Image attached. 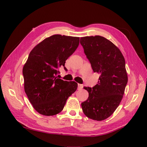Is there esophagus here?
<instances>
[{"label":"esophagus","instance_id":"1","mask_svg":"<svg viewBox=\"0 0 147 147\" xmlns=\"http://www.w3.org/2000/svg\"><path fill=\"white\" fill-rule=\"evenodd\" d=\"M83 88V85L82 84H78V90H82V89Z\"/></svg>","mask_w":147,"mask_h":147}]
</instances>
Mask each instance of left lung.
Wrapping results in <instances>:
<instances>
[{
  "instance_id": "left-lung-1",
  "label": "left lung",
  "mask_w": 147,
  "mask_h": 147,
  "mask_svg": "<svg viewBox=\"0 0 147 147\" xmlns=\"http://www.w3.org/2000/svg\"><path fill=\"white\" fill-rule=\"evenodd\" d=\"M80 43L94 72L100 76L94 87H84L89 92L82 103L84 114L102 121L112 115L121 102L127 83L125 60L119 48L104 37H84Z\"/></svg>"
}]
</instances>
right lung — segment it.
Returning <instances> with one entry per match:
<instances>
[{"label":"right lung","instance_id":"1","mask_svg":"<svg viewBox=\"0 0 147 147\" xmlns=\"http://www.w3.org/2000/svg\"><path fill=\"white\" fill-rule=\"evenodd\" d=\"M80 37L59 34L44 39L29 53L23 69L24 91L34 109L53 116L63 110L68 97L77 90L75 82L57 78L58 69L76 50Z\"/></svg>","mask_w":147,"mask_h":147}]
</instances>
